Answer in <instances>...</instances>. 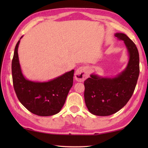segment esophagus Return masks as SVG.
Listing matches in <instances>:
<instances>
[{
    "instance_id": "esophagus-1",
    "label": "esophagus",
    "mask_w": 148,
    "mask_h": 148,
    "mask_svg": "<svg viewBox=\"0 0 148 148\" xmlns=\"http://www.w3.org/2000/svg\"><path fill=\"white\" fill-rule=\"evenodd\" d=\"M89 68L86 66H82L78 68L75 72V78L77 81L83 82L88 77Z\"/></svg>"
}]
</instances>
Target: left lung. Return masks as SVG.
Here are the masks:
<instances>
[{
    "label": "left lung",
    "instance_id": "obj_1",
    "mask_svg": "<svg viewBox=\"0 0 148 148\" xmlns=\"http://www.w3.org/2000/svg\"><path fill=\"white\" fill-rule=\"evenodd\" d=\"M123 40L129 56L123 71L114 77L92 74L84 81V101L88 111L97 116L114 114L127 104L136 88L139 75V55L134 42L125 34L116 33Z\"/></svg>",
    "mask_w": 148,
    "mask_h": 148
}]
</instances>
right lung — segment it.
<instances>
[{
    "mask_svg": "<svg viewBox=\"0 0 148 148\" xmlns=\"http://www.w3.org/2000/svg\"><path fill=\"white\" fill-rule=\"evenodd\" d=\"M20 42L19 40L16 45L11 65L12 82L18 100L34 114L49 116L57 114L64 106L73 84L74 70L46 82L28 80L22 73L19 62Z\"/></svg>",
    "mask_w": 148,
    "mask_h": 148,
    "instance_id": "obj_1",
    "label": "right lung"
}]
</instances>
